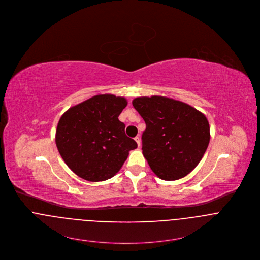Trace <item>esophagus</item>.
<instances>
[{
	"label": "esophagus",
	"mask_w": 260,
	"mask_h": 260,
	"mask_svg": "<svg viewBox=\"0 0 260 260\" xmlns=\"http://www.w3.org/2000/svg\"><path fill=\"white\" fill-rule=\"evenodd\" d=\"M134 139H135V141H136V143H137V145H138V146H140L141 141H140V138H139V136H136Z\"/></svg>",
	"instance_id": "obj_1"
}]
</instances>
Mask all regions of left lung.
Returning a JSON list of instances; mask_svg holds the SVG:
<instances>
[{
  "instance_id": "8db88e82",
  "label": "left lung",
  "mask_w": 260,
  "mask_h": 260,
  "mask_svg": "<svg viewBox=\"0 0 260 260\" xmlns=\"http://www.w3.org/2000/svg\"><path fill=\"white\" fill-rule=\"evenodd\" d=\"M132 104L146 123L142 150L152 171L165 181L187 176L209 146L207 117L189 104L165 96L137 97Z\"/></svg>"
}]
</instances>
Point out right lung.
<instances>
[{
  "instance_id": "1",
  "label": "right lung",
  "mask_w": 260,
  "mask_h": 260,
  "mask_svg": "<svg viewBox=\"0 0 260 260\" xmlns=\"http://www.w3.org/2000/svg\"><path fill=\"white\" fill-rule=\"evenodd\" d=\"M127 106L124 97L95 95L71 107L59 119L55 144L71 171L89 182L115 176L137 143L125 134L118 116Z\"/></svg>"
}]
</instances>
